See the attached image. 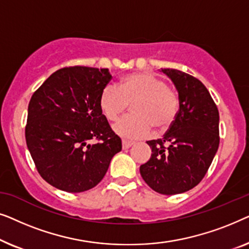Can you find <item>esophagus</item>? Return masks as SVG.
I'll return each mask as SVG.
<instances>
[{"label": "esophagus", "instance_id": "1", "mask_svg": "<svg viewBox=\"0 0 249 249\" xmlns=\"http://www.w3.org/2000/svg\"><path fill=\"white\" fill-rule=\"evenodd\" d=\"M132 145H134V142H132L122 141V148H124V149H128L129 147H131Z\"/></svg>", "mask_w": 249, "mask_h": 249}]
</instances>
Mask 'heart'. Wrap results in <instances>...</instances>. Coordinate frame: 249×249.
<instances>
[{
  "instance_id": "b5f03b06",
  "label": "heart",
  "mask_w": 249,
  "mask_h": 249,
  "mask_svg": "<svg viewBox=\"0 0 249 249\" xmlns=\"http://www.w3.org/2000/svg\"><path fill=\"white\" fill-rule=\"evenodd\" d=\"M131 104V114L121 118L113 131L127 141L144 138L154 127L165 130L178 115L180 100L161 77L152 72L128 74L118 88L107 85L100 95V108L104 117L114 121Z\"/></svg>"
}]
</instances>
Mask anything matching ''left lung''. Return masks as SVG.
I'll return each instance as SVG.
<instances>
[{
    "label": "left lung",
    "mask_w": 249,
    "mask_h": 249,
    "mask_svg": "<svg viewBox=\"0 0 249 249\" xmlns=\"http://www.w3.org/2000/svg\"><path fill=\"white\" fill-rule=\"evenodd\" d=\"M161 71L175 84L180 107L164 137L147 142L152 156L139 171L156 193L176 195L205 177L219 148V110L197 78L176 69Z\"/></svg>",
    "instance_id": "8db88e82"
}]
</instances>
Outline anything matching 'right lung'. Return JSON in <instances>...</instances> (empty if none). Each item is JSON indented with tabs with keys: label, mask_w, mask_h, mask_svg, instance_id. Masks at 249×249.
<instances>
[{
	"label": "right lung",
	"mask_w": 249,
	"mask_h": 249,
	"mask_svg": "<svg viewBox=\"0 0 249 249\" xmlns=\"http://www.w3.org/2000/svg\"><path fill=\"white\" fill-rule=\"evenodd\" d=\"M111 78L108 69L62 68L30 98L27 146L40 177L57 189H91L121 151L120 137L100 108L101 91Z\"/></svg>",
	"instance_id": "obj_1"
}]
</instances>
